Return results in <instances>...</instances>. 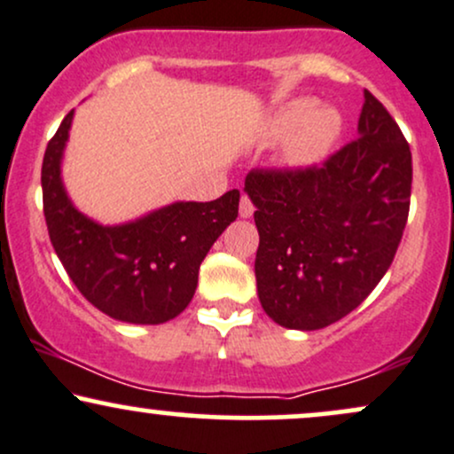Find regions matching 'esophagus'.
<instances>
[{
    "label": "esophagus",
    "mask_w": 454,
    "mask_h": 454,
    "mask_svg": "<svg viewBox=\"0 0 454 454\" xmlns=\"http://www.w3.org/2000/svg\"><path fill=\"white\" fill-rule=\"evenodd\" d=\"M239 215L243 217V220H247V217L254 215V205L252 200H249L247 196H241V202H239Z\"/></svg>",
    "instance_id": "34e87169"
}]
</instances>
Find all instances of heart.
<instances>
[{"label":"heart","mask_w":454,"mask_h":454,"mask_svg":"<svg viewBox=\"0 0 454 454\" xmlns=\"http://www.w3.org/2000/svg\"><path fill=\"white\" fill-rule=\"evenodd\" d=\"M343 119L335 108H320L316 100L296 98L281 104L269 114L260 129L262 143H281L284 164L288 168H311L326 158L328 151L341 137Z\"/></svg>","instance_id":"heart-1"}]
</instances>
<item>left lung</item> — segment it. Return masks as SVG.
<instances>
[{"label":"left lung","mask_w":454,"mask_h":454,"mask_svg":"<svg viewBox=\"0 0 454 454\" xmlns=\"http://www.w3.org/2000/svg\"><path fill=\"white\" fill-rule=\"evenodd\" d=\"M411 153L395 119L364 90L358 138L305 170H252L260 245L256 284L279 326L341 320L384 278L410 211Z\"/></svg>","instance_id":"1"}]
</instances>
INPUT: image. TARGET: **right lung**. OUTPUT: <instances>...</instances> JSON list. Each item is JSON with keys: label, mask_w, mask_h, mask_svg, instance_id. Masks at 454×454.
<instances>
[{"label": "right lung", "mask_w": 454, "mask_h": 454, "mask_svg": "<svg viewBox=\"0 0 454 454\" xmlns=\"http://www.w3.org/2000/svg\"><path fill=\"white\" fill-rule=\"evenodd\" d=\"M74 111L66 114L43 161L49 237L81 294L102 314L129 325H161L190 305L198 269L239 215V190L211 202L176 200L114 226L74 207L61 179Z\"/></svg>", "instance_id": "add662e5"}]
</instances>
